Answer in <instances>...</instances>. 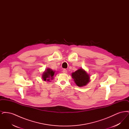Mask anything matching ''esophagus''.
I'll list each match as a JSON object with an SVG mask.
<instances>
[{
	"label": "esophagus",
	"instance_id": "obj_1",
	"mask_svg": "<svg viewBox=\"0 0 129 129\" xmlns=\"http://www.w3.org/2000/svg\"><path fill=\"white\" fill-rule=\"evenodd\" d=\"M62 72H63V73H64V74H66V73H67V70H66V69H63V71H62Z\"/></svg>",
	"mask_w": 129,
	"mask_h": 129
}]
</instances>
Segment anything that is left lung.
Instances as JSON below:
<instances>
[{
    "mask_svg": "<svg viewBox=\"0 0 129 129\" xmlns=\"http://www.w3.org/2000/svg\"><path fill=\"white\" fill-rule=\"evenodd\" d=\"M72 76L76 85L80 87L86 86L90 81L89 74L81 68L73 73Z\"/></svg>",
    "mask_w": 129,
    "mask_h": 129,
    "instance_id": "8db88e82",
    "label": "left lung"
}]
</instances>
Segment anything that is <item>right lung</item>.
<instances>
[{
  "label": "right lung",
  "instance_id": "add662e5",
  "mask_svg": "<svg viewBox=\"0 0 129 129\" xmlns=\"http://www.w3.org/2000/svg\"><path fill=\"white\" fill-rule=\"evenodd\" d=\"M55 74V71H53L50 68H47L42 75V78L44 81H50L54 78V76Z\"/></svg>",
  "mask_w": 129,
  "mask_h": 129
}]
</instances>
